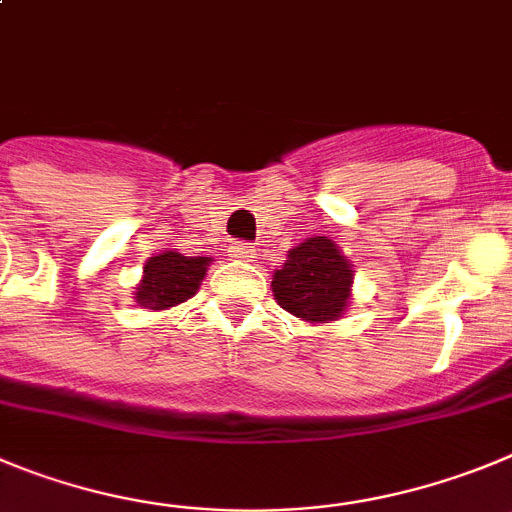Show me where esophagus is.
Instances as JSON below:
<instances>
[{
    "label": "esophagus",
    "instance_id": "esophagus-1",
    "mask_svg": "<svg viewBox=\"0 0 512 512\" xmlns=\"http://www.w3.org/2000/svg\"><path fill=\"white\" fill-rule=\"evenodd\" d=\"M227 252L232 260H242V262H247L250 257H255V247H252L250 242H232Z\"/></svg>",
    "mask_w": 512,
    "mask_h": 512
}]
</instances>
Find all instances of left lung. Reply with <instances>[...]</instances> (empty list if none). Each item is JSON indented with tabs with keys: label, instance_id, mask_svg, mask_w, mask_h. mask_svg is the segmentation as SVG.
Wrapping results in <instances>:
<instances>
[{
	"label": "left lung",
	"instance_id": "left-lung-1",
	"mask_svg": "<svg viewBox=\"0 0 512 512\" xmlns=\"http://www.w3.org/2000/svg\"><path fill=\"white\" fill-rule=\"evenodd\" d=\"M352 288V267L326 237H308L288 252L273 275V293L280 308L313 324H329L344 311Z\"/></svg>",
	"mask_w": 512,
	"mask_h": 512
}]
</instances>
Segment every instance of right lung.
<instances>
[{
	"mask_svg": "<svg viewBox=\"0 0 512 512\" xmlns=\"http://www.w3.org/2000/svg\"><path fill=\"white\" fill-rule=\"evenodd\" d=\"M209 262V257H183L181 252L150 257L145 265V278L137 288V303L158 311L188 301L204 280Z\"/></svg>",
	"mask_w": 512,
	"mask_h": 512,
	"instance_id": "obj_1",
	"label": "right lung"
}]
</instances>
